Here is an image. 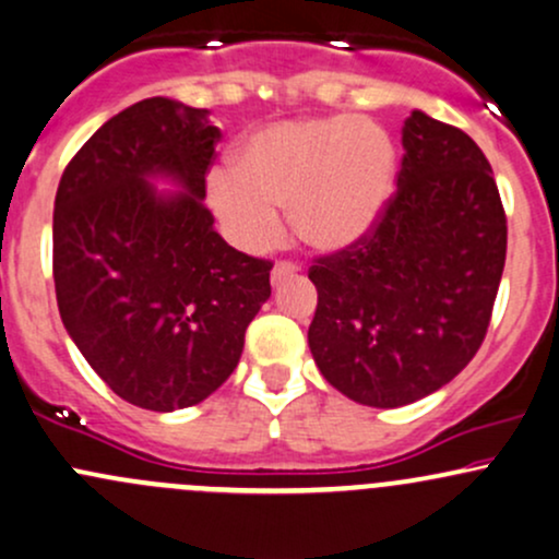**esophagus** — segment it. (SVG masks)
<instances>
[{
	"label": "esophagus",
	"instance_id": "1",
	"mask_svg": "<svg viewBox=\"0 0 559 559\" xmlns=\"http://www.w3.org/2000/svg\"><path fill=\"white\" fill-rule=\"evenodd\" d=\"M294 273H299V265H297V262L281 260V262H275V265H273L271 281H273V284H281V281L288 278V275H294Z\"/></svg>",
	"mask_w": 559,
	"mask_h": 559
}]
</instances>
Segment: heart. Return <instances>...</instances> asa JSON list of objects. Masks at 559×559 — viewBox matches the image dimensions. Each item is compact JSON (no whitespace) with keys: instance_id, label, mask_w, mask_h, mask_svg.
<instances>
[{"instance_id":"1","label":"heart","mask_w":559,"mask_h":559,"mask_svg":"<svg viewBox=\"0 0 559 559\" xmlns=\"http://www.w3.org/2000/svg\"><path fill=\"white\" fill-rule=\"evenodd\" d=\"M234 170H213L207 202L247 252H265L292 226L325 252L362 241L386 213L396 183L394 141L352 115L281 120L249 133Z\"/></svg>"}]
</instances>
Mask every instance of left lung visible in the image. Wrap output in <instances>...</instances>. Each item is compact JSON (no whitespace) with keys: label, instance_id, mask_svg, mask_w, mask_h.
I'll use <instances>...</instances> for the list:
<instances>
[{"label":"left lung","instance_id":"8db88e82","mask_svg":"<svg viewBox=\"0 0 559 559\" xmlns=\"http://www.w3.org/2000/svg\"><path fill=\"white\" fill-rule=\"evenodd\" d=\"M396 191L362 241L318 258L307 342L333 389L368 407L433 394L476 357L504 271L507 217L489 159L415 110Z\"/></svg>","mask_w":559,"mask_h":559}]
</instances>
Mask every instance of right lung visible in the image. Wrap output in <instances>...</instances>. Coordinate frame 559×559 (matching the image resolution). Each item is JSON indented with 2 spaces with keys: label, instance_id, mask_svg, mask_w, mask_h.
I'll list each match as a JSON object with an SVG mask.
<instances>
[{
  "label": "right lung",
  "instance_id": "right-lung-1",
  "mask_svg": "<svg viewBox=\"0 0 559 559\" xmlns=\"http://www.w3.org/2000/svg\"><path fill=\"white\" fill-rule=\"evenodd\" d=\"M221 128L210 110L152 96L75 152L55 197L60 318L120 400L173 413L234 373L271 297V260L228 247L202 204ZM185 189L159 195L150 177Z\"/></svg>",
  "mask_w": 559,
  "mask_h": 559
}]
</instances>
